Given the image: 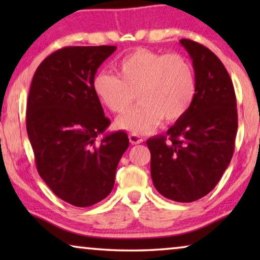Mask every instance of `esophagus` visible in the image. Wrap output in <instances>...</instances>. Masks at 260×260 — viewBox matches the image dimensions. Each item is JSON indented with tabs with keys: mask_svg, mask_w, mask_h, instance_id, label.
<instances>
[{
	"mask_svg": "<svg viewBox=\"0 0 260 260\" xmlns=\"http://www.w3.org/2000/svg\"><path fill=\"white\" fill-rule=\"evenodd\" d=\"M129 140L131 144H140L143 142V137H141L140 135H136V134H130Z\"/></svg>",
	"mask_w": 260,
	"mask_h": 260,
	"instance_id": "obj_1",
	"label": "esophagus"
}]
</instances>
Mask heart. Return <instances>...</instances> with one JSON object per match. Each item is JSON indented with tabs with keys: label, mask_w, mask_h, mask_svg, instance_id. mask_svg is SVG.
<instances>
[{
	"label": "heart",
	"mask_w": 260,
	"mask_h": 260,
	"mask_svg": "<svg viewBox=\"0 0 260 260\" xmlns=\"http://www.w3.org/2000/svg\"><path fill=\"white\" fill-rule=\"evenodd\" d=\"M118 73L99 72L93 91L103 104L122 113L135 98L141 103L117 119L119 129L133 134L154 130L162 119L176 122L186 115L197 92L193 66L179 54L136 49L116 62Z\"/></svg>",
	"instance_id": "1"
}]
</instances>
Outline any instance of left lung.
Masks as SVG:
<instances>
[{
    "instance_id": "8db88e82",
    "label": "left lung",
    "mask_w": 260,
    "mask_h": 260,
    "mask_svg": "<svg viewBox=\"0 0 260 260\" xmlns=\"http://www.w3.org/2000/svg\"><path fill=\"white\" fill-rule=\"evenodd\" d=\"M180 44L193 62L194 101L167 136L149 138L147 145L158 193L173 201L193 202L216 186L232 159L237 99L230 74L214 53L188 39Z\"/></svg>"
}]
</instances>
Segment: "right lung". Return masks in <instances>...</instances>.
<instances>
[{"label":"right lung","instance_id":"right-lung-1","mask_svg":"<svg viewBox=\"0 0 260 260\" xmlns=\"http://www.w3.org/2000/svg\"><path fill=\"white\" fill-rule=\"evenodd\" d=\"M116 49L81 46L52 53L35 71L28 94L26 125L38 172L56 197L77 207L111 193L129 147L126 133H106L110 119L93 91L98 67Z\"/></svg>","mask_w":260,"mask_h":260}]
</instances>
